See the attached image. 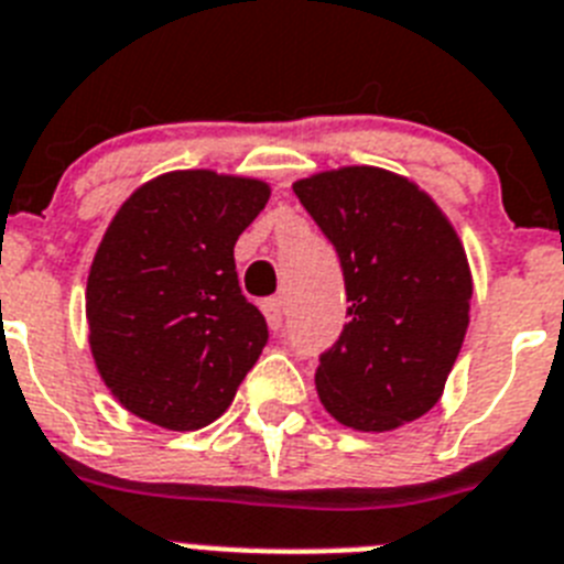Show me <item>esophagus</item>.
<instances>
[{"instance_id": "34e87169", "label": "esophagus", "mask_w": 564, "mask_h": 564, "mask_svg": "<svg viewBox=\"0 0 564 564\" xmlns=\"http://www.w3.org/2000/svg\"><path fill=\"white\" fill-rule=\"evenodd\" d=\"M263 315H267V321L272 329H281L283 326V297H267V301H263Z\"/></svg>"}]
</instances>
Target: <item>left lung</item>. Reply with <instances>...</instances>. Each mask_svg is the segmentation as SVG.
<instances>
[{
  "instance_id": "obj_1",
  "label": "left lung",
  "mask_w": 564,
  "mask_h": 564,
  "mask_svg": "<svg viewBox=\"0 0 564 564\" xmlns=\"http://www.w3.org/2000/svg\"><path fill=\"white\" fill-rule=\"evenodd\" d=\"M340 258L349 321L315 387L344 427L387 433L430 413L470 324L465 246L427 192L376 165L292 183Z\"/></svg>"
}]
</instances>
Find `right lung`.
<instances>
[{
	"instance_id": "obj_1",
	"label": "right lung",
	"mask_w": 564,
	"mask_h": 564,
	"mask_svg": "<svg viewBox=\"0 0 564 564\" xmlns=\"http://www.w3.org/2000/svg\"><path fill=\"white\" fill-rule=\"evenodd\" d=\"M269 194L263 180L186 169L143 183L108 224L85 286L88 344L99 378L137 419L206 427L267 347L235 243Z\"/></svg>"
}]
</instances>
